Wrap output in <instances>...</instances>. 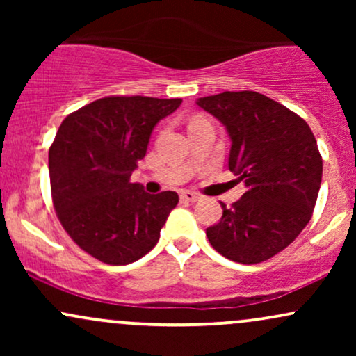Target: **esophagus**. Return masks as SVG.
<instances>
[{
  "instance_id": "obj_1",
  "label": "esophagus",
  "mask_w": 356,
  "mask_h": 356,
  "mask_svg": "<svg viewBox=\"0 0 356 356\" xmlns=\"http://www.w3.org/2000/svg\"><path fill=\"white\" fill-rule=\"evenodd\" d=\"M181 199L186 202H197V201H201V195L195 194V192H191V191H184V192H181Z\"/></svg>"
}]
</instances>
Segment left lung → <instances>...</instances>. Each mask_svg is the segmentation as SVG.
Here are the masks:
<instances>
[{"label": "left lung", "instance_id": "8db88e82", "mask_svg": "<svg viewBox=\"0 0 356 356\" xmlns=\"http://www.w3.org/2000/svg\"><path fill=\"white\" fill-rule=\"evenodd\" d=\"M195 104L226 127L229 170L246 192L207 227L211 246L241 264L266 261L288 248L312 219L323 161L300 115L257 92H224Z\"/></svg>", "mask_w": 356, "mask_h": 356}]
</instances>
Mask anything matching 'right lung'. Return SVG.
Here are the masks:
<instances>
[{"label":"right lung","instance_id":"1","mask_svg":"<svg viewBox=\"0 0 356 356\" xmlns=\"http://www.w3.org/2000/svg\"><path fill=\"white\" fill-rule=\"evenodd\" d=\"M181 99L105 97L61 122L48 152L51 197L61 226L95 259L124 266L157 244L174 191L149 194L130 182L150 134Z\"/></svg>","mask_w":356,"mask_h":356}]
</instances>
